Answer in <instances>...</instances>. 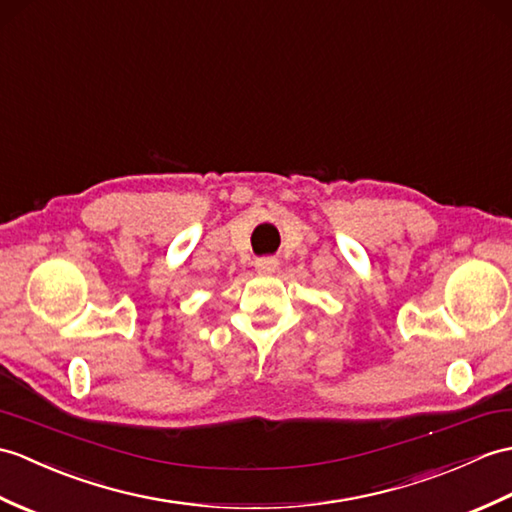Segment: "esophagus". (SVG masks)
<instances>
[{
  "instance_id": "obj_1",
  "label": "esophagus",
  "mask_w": 512,
  "mask_h": 512,
  "mask_svg": "<svg viewBox=\"0 0 512 512\" xmlns=\"http://www.w3.org/2000/svg\"><path fill=\"white\" fill-rule=\"evenodd\" d=\"M277 266H279V261H277L275 257H259V259L255 261V268H257L259 272H275Z\"/></svg>"
}]
</instances>
